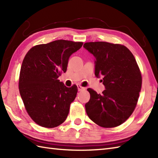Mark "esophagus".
I'll return each instance as SVG.
<instances>
[{
	"label": "esophagus",
	"mask_w": 158,
	"mask_h": 158,
	"mask_svg": "<svg viewBox=\"0 0 158 158\" xmlns=\"http://www.w3.org/2000/svg\"><path fill=\"white\" fill-rule=\"evenodd\" d=\"M77 88H78V90H79V91H82V90L85 89V88H83V87H81V86L80 85H77Z\"/></svg>",
	"instance_id": "obj_1"
}]
</instances>
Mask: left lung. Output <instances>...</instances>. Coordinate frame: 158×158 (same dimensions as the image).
Wrapping results in <instances>:
<instances>
[{"label":"left lung","instance_id":"1","mask_svg":"<svg viewBox=\"0 0 158 158\" xmlns=\"http://www.w3.org/2000/svg\"><path fill=\"white\" fill-rule=\"evenodd\" d=\"M95 58V75L102 77L101 94L88 88L85 104L89 119L103 127H117L132 115L141 89L142 77L133 54L126 47L107 42L85 43Z\"/></svg>","mask_w":158,"mask_h":158}]
</instances>
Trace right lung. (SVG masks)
<instances>
[{"mask_svg":"<svg viewBox=\"0 0 158 158\" xmlns=\"http://www.w3.org/2000/svg\"><path fill=\"white\" fill-rule=\"evenodd\" d=\"M81 42L57 40L29 50L23 60L19 90L26 111L34 122L45 127H55L66 120L77 87L67 88L58 79L65 73L70 56Z\"/></svg>","mask_w":158,"mask_h":158,"instance_id":"add662e5","label":"right lung"}]
</instances>
